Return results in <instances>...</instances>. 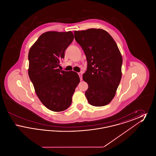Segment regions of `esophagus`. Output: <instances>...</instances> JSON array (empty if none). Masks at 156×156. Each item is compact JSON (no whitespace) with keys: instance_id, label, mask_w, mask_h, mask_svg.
Segmentation results:
<instances>
[{"instance_id":"1","label":"esophagus","mask_w":156,"mask_h":156,"mask_svg":"<svg viewBox=\"0 0 156 156\" xmlns=\"http://www.w3.org/2000/svg\"><path fill=\"white\" fill-rule=\"evenodd\" d=\"M78 75H79V76H80V80H81V81H82V72H80V73H78Z\"/></svg>"}]
</instances>
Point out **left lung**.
I'll use <instances>...</instances> for the list:
<instances>
[{
    "mask_svg": "<svg viewBox=\"0 0 156 156\" xmlns=\"http://www.w3.org/2000/svg\"><path fill=\"white\" fill-rule=\"evenodd\" d=\"M76 41L87 60L83 80L88 84L85 96L89 104L103 106L111 102L122 78V57L116 42L105 30L75 31Z\"/></svg>",
    "mask_w": 156,
    "mask_h": 156,
    "instance_id": "obj_1",
    "label": "left lung"
}]
</instances>
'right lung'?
I'll return each instance as SVG.
<instances>
[{
	"label": "right lung",
	"instance_id": "right-lung-1",
	"mask_svg": "<svg viewBox=\"0 0 156 156\" xmlns=\"http://www.w3.org/2000/svg\"><path fill=\"white\" fill-rule=\"evenodd\" d=\"M73 40L70 31H47L39 37L29 52L30 80L41 103L52 111H63L69 107L80 82L76 73L58 68Z\"/></svg>",
	"mask_w": 156,
	"mask_h": 156
}]
</instances>
